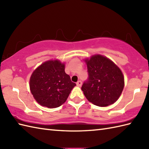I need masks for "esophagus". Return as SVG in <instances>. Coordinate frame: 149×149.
Wrapping results in <instances>:
<instances>
[{
    "instance_id": "34e87169",
    "label": "esophagus",
    "mask_w": 149,
    "mask_h": 149,
    "mask_svg": "<svg viewBox=\"0 0 149 149\" xmlns=\"http://www.w3.org/2000/svg\"><path fill=\"white\" fill-rule=\"evenodd\" d=\"M76 84H77V86H81V85H82V82L81 81H77V83H76Z\"/></svg>"
}]
</instances>
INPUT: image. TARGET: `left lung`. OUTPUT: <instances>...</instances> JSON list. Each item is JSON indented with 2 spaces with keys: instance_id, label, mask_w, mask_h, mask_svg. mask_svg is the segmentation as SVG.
<instances>
[{
  "instance_id": "8db88e82",
  "label": "left lung",
  "mask_w": 149,
  "mask_h": 149,
  "mask_svg": "<svg viewBox=\"0 0 149 149\" xmlns=\"http://www.w3.org/2000/svg\"><path fill=\"white\" fill-rule=\"evenodd\" d=\"M88 68V81L81 90L89 102L99 107H106L119 99L124 87L121 70L107 57L94 54L83 59Z\"/></svg>"
}]
</instances>
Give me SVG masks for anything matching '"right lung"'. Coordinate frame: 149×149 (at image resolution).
Masks as SVG:
<instances>
[{
  "label": "right lung",
  "instance_id": "obj_1",
  "mask_svg": "<svg viewBox=\"0 0 149 149\" xmlns=\"http://www.w3.org/2000/svg\"><path fill=\"white\" fill-rule=\"evenodd\" d=\"M65 62L50 59L34 70L29 79L31 92L43 107L56 108L64 104L75 83L65 72Z\"/></svg>",
  "mask_w": 149,
  "mask_h": 149
}]
</instances>
